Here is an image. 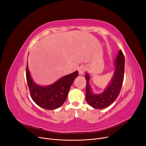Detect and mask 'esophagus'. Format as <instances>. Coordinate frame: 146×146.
I'll return each mask as SVG.
<instances>
[{
  "mask_svg": "<svg viewBox=\"0 0 146 146\" xmlns=\"http://www.w3.org/2000/svg\"><path fill=\"white\" fill-rule=\"evenodd\" d=\"M85 67H83V66H82V67L79 68L78 69V73L80 75H83L84 74H85Z\"/></svg>",
  "mask_w": 146,
  "mask_h": 146,
  "instance_id": "1",
  "label": "esophagus"
}]
</instances>
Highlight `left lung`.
<instances>
[{"label": "left lung", "instance_id": "1", "mask_svg": "<svg viewBox=\"0 0 146 146\" xmlns=\"http://www.w3.org/2000/svg\"><path fill=\"white\" fill-rule=\"evenodd\" d=\"M114 69L112 78L104 91L99 94H95L92 91L90 84V76L85 74L86 80V100L91 107L97 109H103L111 105L118 97L122 88L124 76L125 58L120 50L116 59L114 61Z\"/></svg>", "mask_w": 146, "mask_h": 146}]
</instances>
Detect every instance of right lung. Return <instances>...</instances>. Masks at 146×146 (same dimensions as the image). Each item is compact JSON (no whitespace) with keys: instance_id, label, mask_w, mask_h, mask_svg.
I'll list each match as a JSON object with an SVG mask.
<instances>
[{"instance_id":"add662e5","label":"right lung","mask_w":146,"mask_h":146,"mask_svg":"<svg viewBox=\"0 0 146 146\" xmlns=\"http://www.w3.org/2000/svg\"><path fill=\"white\" fill-rule=\"evenodd\" d=\"M77 70L66 75L50 85L41 86L35 83L30 76L28 63L26 78L30 95L35 104L46 110H55L60 107L67 98L70 86L78 76Z\"/></svg>"}]
</instances>
